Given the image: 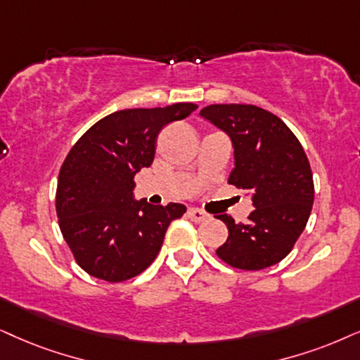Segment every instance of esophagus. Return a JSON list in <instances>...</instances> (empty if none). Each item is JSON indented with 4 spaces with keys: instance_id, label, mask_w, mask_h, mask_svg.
Listing matches in <instances>:
<instances>
[{
    "instance_id": "obj_1",
    "label": "esophagus",
    "mask_w": 360,
    "mask_h": 360,
    "mask_svg": "<svg viewBox=\"0 0 360 360\" xmlns=\"http://www.w3.org/2000/svg\"><path fill=\"white\" fill-rule=\"evenodd\" d=\"M188 217H189L191 221H194V222H202V221L209 219V214L201 211V209L191 207V209H188Z\"/></svg>"
}]
</instances>
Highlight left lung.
Here are the masks:
<instances>
[{
    "instance_id": "1",
    "label": "left lung",
    "mask_w": 360,
    "mask_h": 360,
    "mask_svg": "<svg viewBox=\"0 0 360 360\" xmlns=\"http://www.w3.org/2000/svg\"><path fill=\"white\" fill-rule=\"evenodd\" d=\"M229 134L236 167L229 184L252 193L248 222L217 216L229 236L217 257L243 271L281 262L306 229L314 202L311 165L302 144L279 117L254 104H211L199 112Z\"/></svg>"
}]
</instances>
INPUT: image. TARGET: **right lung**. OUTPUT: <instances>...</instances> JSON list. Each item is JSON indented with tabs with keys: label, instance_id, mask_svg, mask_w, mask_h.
<instances>
[{
	"label": "right lung",
	"instance_id": "1",
	"mask_svg": "<svg viewBox=\"0 0 360 360\" xmlns=\"http://www.w3.org/2000/svg\"><path fill=\"white\" fill-rule=\"evenodd\" d=\"M198 104L122 109L89 127L68 153L58 177L56 214L75 261L89 276L122 282L151 266L167 227L186 212L169 202L134 201V174L153 165L159 131Z\"/></svg>",
	"mask_w": 360,
	"mask_h": 360
}]
</instances>
